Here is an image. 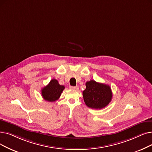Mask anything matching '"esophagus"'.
Listing matches in <instances>:
<instances>
[{"mask_svg": "<svg viewBox=\"0 0 152 152\" xmlns=\"http://www.w3.org/2000/svg\"><path fill=\"white\" fill-rule=\"evenodd\" d=\"M70 89H72V90L77 91L79 89V87L77 86H70Z\"/></svg>", "mask_w": 152, "mask_h": 152, "instance_id": "esophagus-1", "label": "esophagus"}]
</instances>
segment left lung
Here are the masks:
<instances>
[{"label":"left lung","instance_id":"left-lung-1","mask_svg":"<svg viewBox=\"0 0 152 152\" xmlns=\"http://www.w3.org/2000/svg\"><path fill=\"white\" fill-rule=\"evenodd\" d=\"M86 88L83 92L86 105L89 108L101 109L111 101L113 92L109 85L97 83L94 80L87 81Z\"/></svg>","mask_w":152,"mask_h":152}]
</instances>
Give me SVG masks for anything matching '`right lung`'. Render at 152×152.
<instances>
[{
  "label": "right lung",
  "mask_w": 152,
  "mask_h": 152,
  "mask_svg": "<svg viewBox=\"0 0 152 152\" xmlns=\"http://www.w3.org/2000/svg\"><path fill=\"white\" fill-rule=\"evenodd\" d=\"M64 88V86L60 85L55 79H53L42 89V96L45 101L55 102L60 98Z\"/></svg>",
  "instance_id": "1"
}]
</instances>
